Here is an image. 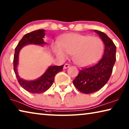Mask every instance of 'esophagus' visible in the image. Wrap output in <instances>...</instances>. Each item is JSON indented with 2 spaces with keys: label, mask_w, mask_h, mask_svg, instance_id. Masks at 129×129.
<instances>
[{
  "label": "esophagus",
  "mask_w": 129,
  "mask_h": 129,
  "mask_svg": "<svg viewBox=\"0 0 129 129\" xmlns=\"http://www.w3.org/2000/svg\"><path fill=\"white\" fill-rule=\"evenodd\" d=\"M70 67V65H69V64H67V63H66L64 65V66H63V69H66L67 68H68V67Z\"/></svg>",
  "instance_id": "esophagus-1"
}]
</instances>
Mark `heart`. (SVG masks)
Wrapping results in <instances>:
<instances>
[{"label":"heart","instance_id":"heart-1","mask_svg":"<svg viewBox=\"0 0 129 129\" xmlns=\"http://www.w3.org/2000/svg\"><path fill=\"white\" fill-rule=\"evenodd\" d=\"M103 51V44L100 38L70 33L63 36L59 45L54 47V51L61 57L66 56V52L73 54L74 62L80 66H88L96 62Z\"/></svg>","mask_w":129,"mask_h":129}]
</instances>
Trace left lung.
<instances>
[{"mask_svg":"<svg viewBox=\"0 0 129 129\" xmlns=\"http://www.w3.org/2000/svg\"><path fill=\"white\" fill-rule=\"evenodd\" d=\"M104 44L103 56L96 64L79 70L73 84L80 92L90 94L102 88L110 78L116 60V46L104 33L94 30Z\"/></svg>","mask_w":129,"mask_h":129,"instance_id":"1","label":"left lung"}]
</instances>
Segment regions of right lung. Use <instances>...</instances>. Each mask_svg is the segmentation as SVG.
I'll use <instances>...</instances> for the list:
<instances>
[{"label": "right lung", "instance_id": "right-lung-1", "mask_svg": "<svg viewBox=\"0 0 129 129\" xmlns=\"http://www.w3.org/2000/svg\"><path fill=\"white\" fill-rule=\"evenodd\" d=\"M44 29L35 30L23 36L22 39L18 43L15 49L14 56L13 65L14 71L19 85L27 92L31 93H41L48 90L52 85L55 77L57 73L63 70V65L60 66H49L44 74L37 80L34 81H26L20 78L18 74L17 67L18 63V55L19 51L25 45L29 44L42 45L47 44L43 38L45 33Z\"/></svg>", "mask_w": 129, "mask_h": 129}]
</instances>
